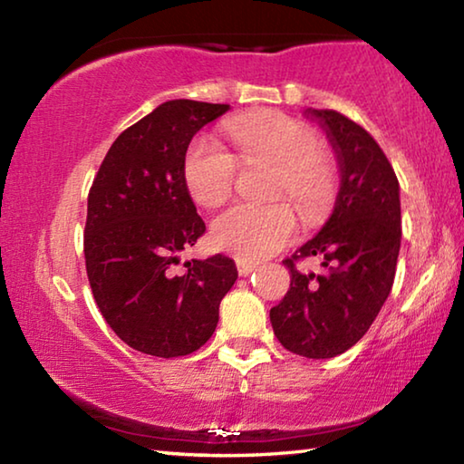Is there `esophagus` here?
<instances>
[{
    "mask_svg": "<svg viewBox=\"0 0 464 464\" xmlns=\"http://www.w3.org/2000/svg\"><path fill=\"white\" fill-rule=\"evenodd\" d=\"M235 264H237L239 276H247V274H251V272L257 268V264L256 262H249V260H237Z\"/></svg>",
    "mask_w": 464,
    "mask_h": 464,
    "instance_id": "34e87169",
    "label": "esophagus"
}]
</instances>
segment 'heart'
<instances>
[{"label":"heart","mask_w":464,"mask_h":464,"mask_svg":"<svg viewBox=\"0 0 464 464\" xmlns=\"http://www.w3.org/2000/svg\"><path fill=\"white\" fill-rule=\"evenodd\" d=\"M227 135L235 153L210 137L194 139L188 147V192L202 207H218L233 194L239 166L272 163L274 174L266 188L272 202L235 204L218 215L210 225V239L218 249L237 260H260L286 247L296 233V215L286 200L307 223L324 221L332 213L340 171L307 122L276 110H262L235 116L227 122Z\"/></svg>","instance_id":"b5f03b06"}]
</instances>
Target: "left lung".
Returning a JSON list of instances; mask_svg holds the SVG:
<instances>
[{
  "mask_svg": "<svg viewBox=\"0 0 464 464\" xmlns=\"http://www.w3.org/2000/svg\"><path fill=\"white\" fill-rule=\"evenodd\" d=\"M337 153L342 188L315 237L282 260L290 288L270 321L278 342L304 358H334L362 337L391 293L401 247V202L391 161L371 132L337 110H309ZM317 255L321 275L298 261Z\"/></svg>",
  "mask_w": 464,
  "mask_h": 464,
  "instance_id": "1",
  "label": "left lung"
}]
</instances>
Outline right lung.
Here are the masks:
<instances>
[{
    "mask_svg": "<svg viewBox=\"0 0 464 464\" xmlns=\"http://www.w3.org/2000/svg\"><path fill=\"white\" fill-rule=\"evenodd\" d=\"M229 104L169 100L122 130L88 194L85 270L102 317L143 354L178 358L208 342L237 280L223 254L179 266L207 231L188 194L192 137Z\"/></svg>",
    "mask_w": 464,
    "mask_h": 464,
    "instance_id": "obj_1",
    "label": "right lung"
}]
</instances>
